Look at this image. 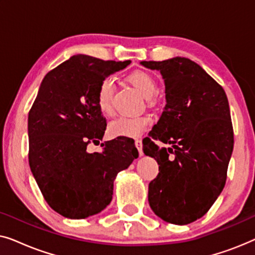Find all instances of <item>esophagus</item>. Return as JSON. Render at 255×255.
Wrapping results in <instances>:
<instances>
[{
  "mask_svg": "<svg viewBox=\"0 0 255 255\" xmlns=\"http://www.w3.org/2000/svg\"><path fill=\"white\" fill-rule=\"evenodd\" d=\"M135 147H137V149H138V152H139V155H142V142H141V140L140 139H137V140H135Z\"/></svg>",
  "mask_w": 255,
  "mask_h": 255,
  "instance_id": "esophagus-1",
  "label": "esophagus"
}]
</instances>
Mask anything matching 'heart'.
<instances>
[{
    "instance_id": "obj_1",
    "label": "heart",
    "mask_w": 255,
    "mask_h": 255,
    "mask_svg": "<svg viewBox=\"0 0 255 255\" xmlns=\"http://www.w3.org/2000/svg\"><path fill=\"white\" fill-rule=\"evenodd\" d=\"M128 82L135 87L141 95L145 97H152L154 95L158 85L155 79L147 72L135 71L128 76ZM115 93V83L111 78H106L101 81L97 88V106L101 113L104 116L113 115V97ZM149 124L148 116H137V117H122L111 122L108 132L110 137L118 138H138L145 128Z\"/></svg>"
}]
</instances>
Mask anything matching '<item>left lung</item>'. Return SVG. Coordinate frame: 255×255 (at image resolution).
I'll use <instances>...</instances> for the list:
<instances>
[{
  "mask_svg": "<svg viewBox=\"0 0 255 255\" xmlns=\"http://www.w3.org/2000/svg\"><path fill=\"white\" fill-rule=\"evenodd\" d=\"M140 64L160 72L166 94L165 109L142 146L159 165L148 184L149 207L167 223L189 224L207 214L225 186L233 151L228 97L188 58ZM152 138L172 147L160 149Z\"/></svg>",
  "mask_w": 255,
  "mask_h": 255,
  "instance_id": "left-lung-1",
  "label": "left lung"
}]
</instances>
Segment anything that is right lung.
Returning <instances> with one entry per match:
<instances>
[{
    "mask_svg": "<svg viewBox=\"0 0 255 255\" xmlns=\"http://www.w3.org/2000/svg\"><path fill=\"white\" fill-rule=\"evenodd\" d=\"M73 55L48 72L27 118L29 165L47 204L71 219L96 215L113 200L114 181L138 158L130 139L100 142L106 118L97 106L101 81L130 65Z\"/></svg>",
    "mask_w": 255,
    "mask_h": 255,
    "instance_id": "add662e5",
    "label": "right lung"
}]
</instances>
